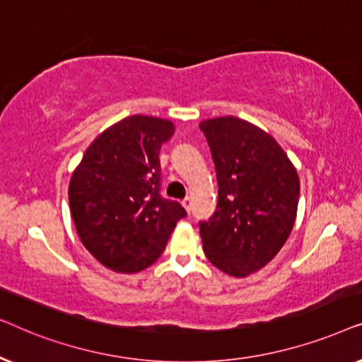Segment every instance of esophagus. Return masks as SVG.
Segmentation results:
<instances>
[{"mask_svg": "<svg viewBox=\"0 0 362 362\" xmlns=\"http://www.w3.org/2000/svg\"><path fill=\"white\" fill-rule=\"evenodd\" d=\"M181 204L185 206V209H186L187 212H191V207H192V199H191V197H185Z\"/></svg>", "mask_w": 362, "mask_h": 362, "instance_id": "esophagus-1", "label": "esophagus"}]
</instances>
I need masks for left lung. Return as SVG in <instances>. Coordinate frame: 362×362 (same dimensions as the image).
I'll return each mask as SVG.
<instances>
[{
	"instance_id": "left-lung-1",
	"label": "left lung",
	"mask_w": 362,
	"mask_h": 362,
	"mask_svg": "<svg viewBox=\"0 0 362 362\" xmlns=\"http://www.w3.org/2000/svg\"><path fill=\"white\" fill-rule=\"evenodd\" d=\"M214 160L216 212L199 222L202 249L227 275L247 276L279 254L293 229L300 180L281 146L237 117L199 123Z\"/></svg>"
}]
</instances>
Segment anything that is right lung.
<instances>
[{
  "label": "right lung",
  "instance_id": "right-lung-1",
  "mask_svg": "<svg viewBox=\"0 0 362 362\" xmlns=\"http://www.w3.org/2000/svg\"><path fill=\"white\" fill-rule=\"evenodd\" d=\"M175 133L165 118L132 115L102 132L69 182V204L82 244L107 269L136 274L155 264L180 202L160 194V150Z\"/></svg>",
  "mask_w": 362,
  "mask_h": 362
}]
</instances>
